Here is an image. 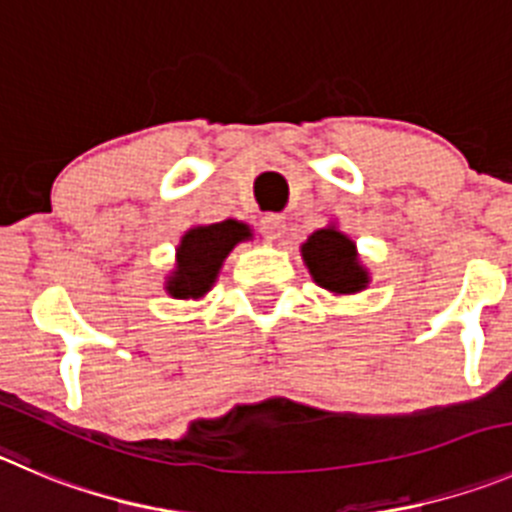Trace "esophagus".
Segmentation results:
<instances>
[{
	"instance_id": "obj_1",
	"label": "esophagus",
	"mask_w": 512,
	"mask_h": 512,
	"mask_svg": "<svg viewBox=\"0 0 512 512\" xmlns=\"http://www.w3.org/2000/svg\"><path fill=\"white\" fill-rule=\"evenodd\" d=\"M260 229L267 240H280L285 234V217L283 214H265L260 219Z\"/></svg>"
}]
</instances>
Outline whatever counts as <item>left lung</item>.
<instances>
[{
  "instance_id": "left-lung-1",
  "label": "left lung",
  "mask_w": 512,
  "mask_h": 512,
  "mask_svg": "<svg viewBox=\"0 0 512 512\" xmlns=\"http://www.w3.org/2000/svg\"><path fill=\"white\" fill-rule=\"evenodd\" d=\"M300 255L313 283L328 293L356 295L369 288L371 275L358 257L356 242L333 222L315 229L300 245Z\"/></svg>"
}]
</instances>
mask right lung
Segmentation results:
<instances>
[{
  "label": "right lung",
  "mask_w": 512,
  "mask_h": 512,
  "mask_svg": "<svg viewBox=\"0 0 512 512\" xmlns=\"http://www.w3.org/2000/svg\"><path fill=\"white\" fill-rule=\"evenodd\" d=\"M245 240H252V229L240 219L189 227L176 245L174 270L166 275L164 290L176 300L204 298L217 283L229 252Z\"/></svg>",
  "instance_id": "add662e5"
}]
</instances>
